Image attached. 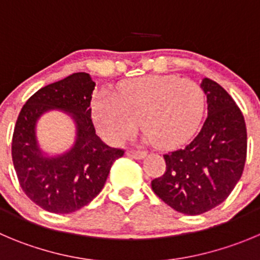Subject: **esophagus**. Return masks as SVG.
<instances>
[{"label":"esophagus","instance_id":"1","mask_svg":"<svg viewBox=\"0 0 260 260\" xmlns=\"http://www.w3.org/2000/svg\"><path fill=\"white\" fill-rule=\"evenodd\" d=\"M125 154H127L129 157H133V159H142V157H145V155H146L144 151H140V150H133V149L127 150V152H125Z\"/></svg>","mask_w":260,"mask_h":260}]
</instances>
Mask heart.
<instances>
[{
	"instance_id": "b5f03b06",
	"label": "heart",
	"mask_w": 260,
	"mask_h": 260,
	"mask_svg": "<svg viewBox=\"0 0 260 260\" xmlns=\"http://www.w3.org/2000/svg\"><path fill=\"white\" fill-rule=\"evenodd\" d=\"M204 111V92L192 79L151 75L119 84L115 94L94 96L92 114L97 131L113 145L124 142L141 119L144 140L174 146L198 128Z\"/></svg>"
}]
</instances>
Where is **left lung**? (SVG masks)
I'll return each instance as SVG.
<instances>
[{
  "label": "left lung",
  "instance_id": "obj_1",
  "mask_svg": "<svg viewBox=\"0 0 260 260\" xmlns=\"http://www.w3.org/2000/svg\"><path fill=\"white\" fill-rule=\"evenodd\" d=\"M208 116L185 147L164 154L166 172L151 188L174 210L198 215L229 198L246 160V124L241 110L217 82L204 78Z\"/></svg>",
  "mask_w": 260,
  "mask_h": 260
}]
</instances>
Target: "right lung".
I'll list each match as a JSON object with an SVG mask.
<instances>
[{
	"label": "right lung",
	"mask_w": 260,
	"mask_h": 260,
	"mask_svg": "<svg viewBox=\"0 0 260 260\" xmlns=\"http://www.w3.org/2000/svg\"><path fill=\"white\" fill-rule=\"evenodd\" d=\"M94 83L87 73H74L38 89L21 109L14 128L11 155L25 195L42 209L69 214L96 198L122 149L108 146L96 135L91 119ZM62 110L77 125L75 145L64 154L46 157L35 137L42 113Z\"/></svg>",
	"instance_id": "obj_1"
}]
</instances>
